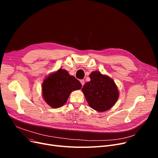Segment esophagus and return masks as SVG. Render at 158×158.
Segmentation results:
<instances>
[{"instance_id": "esophagus-1", "label": "esophagus", "mask_w": 158, "mask_h": 158, "mask_svg": "<svg viewBox=\"0 0 158 158\" xmlns=\"http://www.w3.org/2000/svg\"><path fill=\"white\" fill-rule=\"evenodd\" d=\"M80 82H81V83L82 85V86H83V85L85 84V81L83 79H81V80H80Z\"/></svg>"}]
</instances>
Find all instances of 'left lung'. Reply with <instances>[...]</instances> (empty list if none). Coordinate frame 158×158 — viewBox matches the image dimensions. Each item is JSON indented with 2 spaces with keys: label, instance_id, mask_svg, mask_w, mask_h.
Wrapping results in <instances>:
<instances>
[{
  "label": "left lung",
  "instance_id": "obj_1",
  "mask_svg": "<svg viewBox=\"0 0 158 158\" xmlns=\"http://www.w3.org/2000/svg\"><path fill=\"white\" fill-rule=\"evenodd\" d=\"M89 78L90 81L82 88L89 106L101 112L110 110L118 98V91L114 82L97 71L91 73Z\"/></svg>",
  "mask_w": 158,
  "mask_h": 158
}]
</instances>
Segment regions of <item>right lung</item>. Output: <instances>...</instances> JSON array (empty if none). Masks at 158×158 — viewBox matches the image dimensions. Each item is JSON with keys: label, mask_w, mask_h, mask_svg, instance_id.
I'll return each mask as SVG.
<instances>
[{"label": "right lung", "mask_w": 158, "mask_h": 158, "mask_svg": "<svg viewBox=\"0 0 158 158\" xmlns=\"http://www.w3.org/2000/svg\"><path fill=\"white\" fill-rule=\"evenodd\" d=\"M81 82L65 70L60 69L48 76L43 82L42 92L45 102L52 107L65 104L70 93L81 88Z\"/></svg>", "instance_id": "add662e5"}]
</instances>
